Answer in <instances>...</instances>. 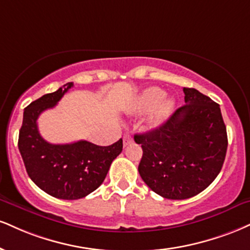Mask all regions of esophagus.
I'll list each match as a JSON object with an SVG mask.
<instances>
[{"instance_id":"esophagus-1","label":"esophagus","mask_w":250,"mask_h":250,"mask_svg":"<svg viewBox=\"0 0 250 250\" xmlns=\"http://www.w3.org/2000/svg\"><path fill=\"white\" fill-rule=\"evenodd\" d=\"M131 142H133V137L130 136V135H125V136H123V146H127L128 144H130Z\"/></svg>"}]
</instances>
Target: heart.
Segmentation results:
<instances>
[{"label":"heart","mask_w":250,"mask_h":250,"mask_svg":"<svg viewBox=\"0 0 250 250\" xmlns=\"http://www.w3.org/2000/svg\"><path fill=\"white\" fill-rule=\"evenodd\" d=\"M164 95V91L158 87L148 88L135 102L133 112L146 113L151 110L149 116L150 127H158L167 119L174 106L173 99L167 98Z\"/></svg>","instance_id":"obj_1"}]
</instances>
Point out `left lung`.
Instances as JSON below:
<instances>
[{"mask_svg": "<svg viewBox=\"0 0 250 250\" xmlns=\"http://www.w3.org/2000/svg\"><path fill=\"white\" fill-rule=\"evenodd\" d=\"M183 91L184 106L158 128L134 136L143 150L140 176L152 191L173 200L205 190L220 172L228 146L220 106L197 89Z\"/></svg>", "mask_w": 250, "mask_h": 250, "instance_id": "left-lung-1", "label": "left lung"}]
</instances>
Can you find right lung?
<instances>
[{
    "label": "right lung",
    "mask_w": 250,
    "mask_h": 250,
    "mask_svg": "<svg viewBox=\"0 0 250 250\" xmlns=\"http://www.w3.org/2000/svg\"><path fill=\"white\" fill-rule=\"evenodd\" d=\"M71 87L73 83H67L31 102L24 109L19 136L21 156L32 182L47 194L65 200L80 199L95 191L123 146L122 138L112 146H100L87 141L51 144L41 136L39 115L55 107Z\"/></svg>",
    "instance_id": "right-lung-1"
}]
</instances>
